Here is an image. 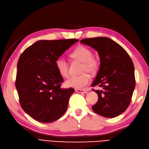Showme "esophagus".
<instances>
[{
  "instance_id": "1",
  "label": "esophagus",
  "mask_w": 149,
  "mask_h": 149,
  "mask_svg": "<svg viewBox=\"0 0 149 149\" xmlns=\"http://www.w3.org/2000/svg\"><path fill=\"white\" fill-rule=\"evenodd\" d=\"M76 92L79 93H83V94H86L87 93V91L85 89H75Z\"/></svg>"
}]
</instances>
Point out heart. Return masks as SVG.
Returning a JSON list of instances; mask_svg holds the SVG:
<instances>
[{
    "label": "heart",
    "mask_w": 149,
    "mask_h": 149,
    "mask_svg": "<svg viewBox=\"0 0 149 149\" xmlns=\"http://www.w3.org/2000/svg\"><path fill=\"white\" fill-rule=\"evenodd\" d=\"M72 58L78 60L82 62L81 72H84L80 75L72 77L65 81V85L68 87L74 89H83L89 83L91 78L89 74H95L99 68V61L98 58L92 55L91 50L84 45H78L71 54ZM56 68L60 75L63 77H68L69 75L68 64L65 60L62 57L56 59L55 62Z\"/></svg>",
    "instance_id": "obj_1"
}]
</instances>
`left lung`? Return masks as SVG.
<instances>
[{
  "label": "left lung",
  "mask_w": 149,
  "mask_h": 149,
  "mask_svg": "<svg viewBox=\"0 0 149 149\" xmlns=\"http://www.w3.org/2000/svg\"><path fill=\"white\" fill-rule=\"evenodd\" d=\"M81 43L98 51L100 66L91 86L98 100L92 106L93 111L106 118H114L125 111L131 101L136 85L134 67L127 51L107 37L85 38Z\"/></svg>",
  "instance_id": "obj_1"
}]
</instances>
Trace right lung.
Masks as SVG:
<instances>
[{
  "label": "right lung",
  "mask_w": 149,
  "mask_h": 149,
  "mask_svg": "<svg viewBox=\"0 0 149 149\" xmlns=\"http://www.w3.org/2000/svg\"><path fill=\"white\" fill-rule=\"evenodd\" d=\"M78 40H39L24 50L17 63L15 86L25 113L41 123H51L65 113L73 88L63 81L56 59Z\"/></svg>",
  "instance_id": "right-lung-1"
}]
</instances>
